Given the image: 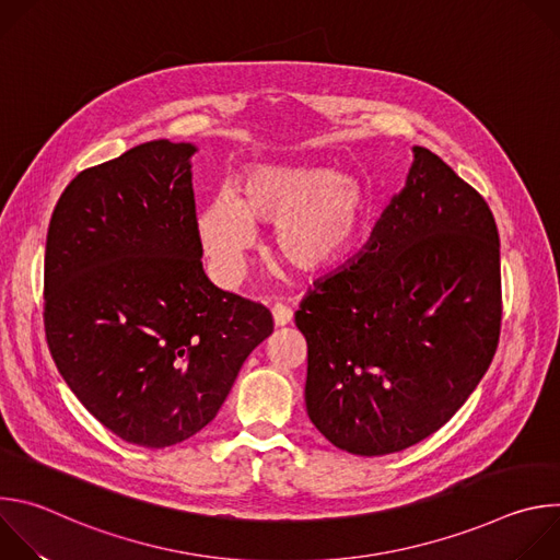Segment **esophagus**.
Returning <instances> with one entry per match:
<instances>
[{"mask_svg": "<svg viewBox=\"0 0 560 560\" xmlns=\"http://www.w3.org/2000/svg\"><path fill=\"white\" fill-rule=\"evenodd\" d=\"M272 318H275V326L277 328H283V326H288L292 322V310L288 305H283V303H277L272 307Z\"/></svg>", "mask_w": 560, "mask_h": 560, "instance_id": "obj_1", "label": "esophagus"}]
</instances>
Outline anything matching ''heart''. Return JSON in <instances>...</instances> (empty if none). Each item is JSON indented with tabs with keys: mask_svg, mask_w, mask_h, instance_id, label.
<instances>
[{
	"mask_svg": "<svg viewBox=\"0 0 560 560\" xmlns=\"http://www.w3.org/2000/svg\"><path fill=\"white\" fill-rule=\"evenodd\" d=\"M370 217V192L354 173L324 166H255L238 197L223 190L199 217L214 275L232 283L255 242V221L275 223L277 253L305 275L339 268L357 248Z\"/></svg>",
	"mask_w": 560,
	"mask_h": 560,
	"instance_id": "obj_1",
	"label": "heart"
}]
</instances>
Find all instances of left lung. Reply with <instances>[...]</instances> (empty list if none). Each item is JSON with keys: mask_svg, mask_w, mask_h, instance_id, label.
Returning a JSON list of instances; mask_svg holds the SVG:
<instances>
[{"mask_svg": "<svg viewBox=\"0 0 560 560\" xmlns=\"http://www.w3.org/2000/svg\"><path fill=\"white\" fill-rule=\"evenodd\" d=\"M412 150L406 188L365 248L294 314L307 341V417L359 456L401 452L443 428L501 335L494 214L441 156Z\"/></svg>", "mask_w": 560, "mask_h": 560, "instance_id": "obj_1", "label": "left lung"}]
</instances>
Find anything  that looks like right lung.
Here are the masks:
<instances>
[{
    "label": "right lung",
    "mask_w": 560,
    "mask_h": 560,
    "mask_svg": "<svg viewBox=\"0 0 560 560\" xmlns=\"http://www.w3.org/2000/svg\"><path fill=\"white\" fill-rule=\"evenodd\" d=\"M195 152L156 139L79 173L46 236L52 361L102 425L150 450L203 430L275 330L268 307L203 272Z\"/></svg>",
    "instance_id": "add662e5"
}]
</instances>
